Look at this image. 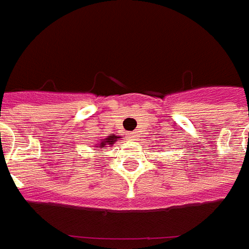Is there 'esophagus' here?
<instances>
[{"label":"esophagus","mask_w":249,"mask_h":249,"mask_svg":"<svg viewBox=\"0 0 249 249\" xmlns=\"http://www.w3.org/2000/svg\"><path fill=\"white\" fill-rule=\"evenodd\" d=\"M137 137H138V133H137V131H133V133H128V139H131V141H134V139H137Z\"/></svg>","instance_id":"obj_1"}]
</instances>
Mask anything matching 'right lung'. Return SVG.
Wrapping results in <instances>:
<instances>
[{"label":"right lung","mask_w":249,"mask_h":249,"mask_svg":"<svg viewBox=\"0 0 249 249\" xmlns=\"http://www.w3.org/2000/svg\"><path fill=\"white\" fill-rule=\"evenodd\" d=\"M122 137L121 135H114V134H110L107 138H103V139H99V142L98 143H95V147H106V146H112V144L115 143L116 141H119Z\"/></svg>","instance_id":"obj_1"}]
</instances>
